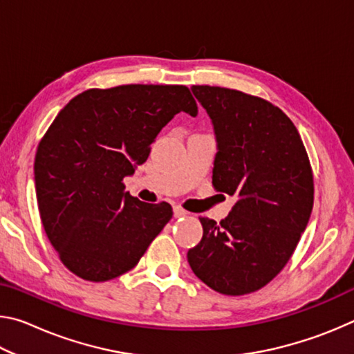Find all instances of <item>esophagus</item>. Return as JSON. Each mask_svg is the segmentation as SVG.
Masks as SVG:
<instances>
[{
    "instance_id": "1",
    "label": "esophagus",
    "mask_w": 354,
    "mask_h": 354,
    "mask_svg": "<svg viewBox=\"0 0 354 354\" xmlns=\"http://www.w3.org/2000/svg\"><path fill=\"white\" fill-rule=\"evenodd\" d=\"M185 214H187V211H184L183 207H179V206H175V207H173V215H175L176 218H179V217H184Z\"/></svg>"
}]
</instances>
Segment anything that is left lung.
Masks as SVG:
<instances>
[{"label":"left lung","mask_w":354,"mask_h":354,"mask_svg":"<svg viewBox=\"0 0 354 354\" xmlns=\"http://www.w3.org/2000/svg\"><path fill=\"white\" fill-rule=\"evenodd\" d=\"M214 124L215 190L236 195L217 223L200 217L203 237L187 261L223 295L262 289L283 270L314 205L313 169L295 124L270 101L234 88L192 86Z\"/></svg>","instance_id":"obj_1"}]
</instances>
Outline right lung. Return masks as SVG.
Here are the masks:
<instances>
[{
    "label": "right lung",
    "mask_w": 354,
    "mask_h": 354,
    "mask_svg": "<svg viewBox=\"0 0 354 354\" xmlns=\"http://www.w3.org/2000/svg\"><path fill=\"white\" fill-rule=\"evenodd\" d=\"M179 112L198 113L185 86L88 88L41 137L34 160L41 225L76 277L103 283L129 272L170 221L169 203L134 198L123 178L145 162Z\"/></svg>",
    "instance_id": "right-lung-1"
}]
</instances>
